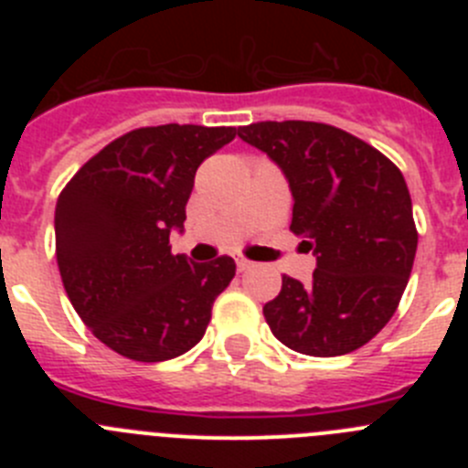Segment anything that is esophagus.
Instances as JSON below:
<instances>
[{
    "label": "esophagus",
    "mask_w": 468,
    "mask_h": 468,
    "mask_svg": "<svg viewBox=\"0 0 468 468\" xmlns=\"http://www.w3.org/2000/svg\"><path fill=\"white\" fill-rule=\"evenodd\" d=\"M250 267H253V262H250V260H248V258H237V270L239 271H248V270H250Z\"/></svg>",
    "instance_id": "34e87169"
}]
</instances>
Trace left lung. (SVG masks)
I'll return each instance as SVG.
<instances>
[{"label":"left lung","mask_w":468,"mask_h":468,"mask_svg":"<svg viewBox=\"0 0 468 468\" xmlns=\"http://www.w3.org/2000/svg\"><path fill=\"white\" fill-rule=\"evenodd\" d=\"M239 138L288 177L291 231L316 253L314 281L283 276L262 309L276 340L307 356L361 349L391 321L417 253L403 173L373 144L318 122H258Z\"/></svg>","instance_id":"8db88e82"}]
</instances>
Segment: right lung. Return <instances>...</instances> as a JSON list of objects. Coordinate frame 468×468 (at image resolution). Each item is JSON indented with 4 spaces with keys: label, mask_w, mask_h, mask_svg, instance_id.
<instances>
[{
    "label": "right lung",
    "mask_w": 468,
    "mask_h": 468,
    "mask_svg": "<svg viewBox=\"0 0 468 468\" xmlns=\"http://www.w3.org/2000/svg\"><path fill=\"white\" fill-rule=\"evenodd\" d=\"M234 135L231 126L135 128L90 156L58 197L65 292L90 333L131 361L159 363L192 349L215 297L237 274L229 255L198 264L168 246L187 218L197 168Z\"/></svg>",
    "instance_id": "1"
}]
</instances>
